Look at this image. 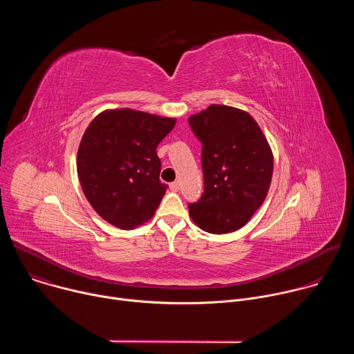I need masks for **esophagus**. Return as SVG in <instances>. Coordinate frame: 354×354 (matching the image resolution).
Masks as SVG:
<instances>
[{"label": "esophagus", "mask_w": 354, "mask_h": 354, "mask_svg": "<svg viewBox=\"0 0 354 354\" xmlns=\"http://www.w3.org/2000/svg\"><path fill=\"white\" fill-rule=\"evenodd\" d=\"M169 187H171V190L172 192H178L179 189H180V183L176 180V182H172L171 185H169Z\"/></svg>", "instance_id": "34e87169"}]
</instances>
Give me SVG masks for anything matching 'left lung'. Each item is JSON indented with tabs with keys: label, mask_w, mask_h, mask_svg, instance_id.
Returning a JSON list of instances; mask_svg holds the SVG:
<instances>
[{
	"label": "left lung",
	"mask_w": 354,
	"mask_h": 354,
	"mask_svg": "<svg viewBox=\"0 0 354 354\" xmlns=\"http://www.w3.org/2000/svg\"><path fill=\"white\" fill-rule=\"evenodd\" d=\"M189 124L203 144L205 192L189 205L193 223L210 234L242 228L262 206L273 175V153L257 120L248 112L210 105Z\"/></svg>",
	"instance_id": "1"
}]
</instances>
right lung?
<instances>
[{
	"label": "right lung",
	"instance_id": "right-lung-1",
	"mask_svg": "<svg viewBox=\"0 0 354 354\" xmlns=\"http://www.w3.org/2000/svg\"><path fill=\"white\" fill-rule=\"evenodd\" d=\"M176 119L134 109H109L86 127L77 154V172L93 210L122 230L154 216L168 185L161 183L157 147Z\"/></svg>",
	"mask_w": 354,
	"mask_h": 354
}]
</instances>
